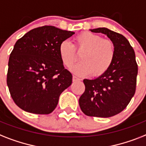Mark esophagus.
Instances as JSON below:
<instances>
[{"label": "esophagus", "mask_w": 146, "mask_h": 146, "mask_svg": "<svg viewBox=\"0 0 146 146\" xmlns=\"http://www.w3.org/2000/svg\"><path fill=\"white\" fill-rule=\"evenodd\" d=\"M79 78H77L76 76H73V82H77V81H79Z\"/></svg>", "instance_id": "esophagus-1"}]
</instances>
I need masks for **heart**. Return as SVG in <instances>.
I'll return each instance as SVG.
<instances>
[{
	"label": "heart",
	"mask_w": 146,
	"mask_h": 146,
	"mask_svg": "<svg viewBox=\"0 0 146 146\" xmlns=\"http://www.w3.org/2000/svg\"><path fill=\"white\" fill-rule=\"evenodd\" d=\"M75 47L78 51H84L79 63L71 68L74 74L85 76L93 73L99 76L107 72L112 66L115 55L114 43L104 40L98 34L85 31L75 38ZM75 47L69 40L60 43L58 53L64 66L70 67L77 59Z\"/></svg>",
	"instance_id": "1"
}]
</instances>
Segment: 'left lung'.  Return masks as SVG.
<instances>
[{
	"label": "left lung",
	"mask_w": 146,
	"mask_h": 146,
	"mask_svg": "<svg viewBox=\"0 0 146 146\" xmlns=\"http://www.w3.org/2000/svg\"><path fill=\"white\" fill-rule=\"evenodd\" d=\"M90 31L106 34L114 43L115 55L107 72L94 79H84L79 106L88 116L109 118L123 111L134 95L138 66L134 50L123 35L106 28Z\"/></svg>",
	"instance_id": "1"
}]
</instances>
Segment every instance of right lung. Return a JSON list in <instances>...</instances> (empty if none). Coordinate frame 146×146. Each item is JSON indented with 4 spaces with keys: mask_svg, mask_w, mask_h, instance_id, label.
<instances>
[{
    "mask_svg": "<svg viewBox=\"0 0 146 146\" xmlns=\"http://www.w3.org/2000/svg\"><path fill=\"white\" fill-rule=\"evenodd\" d=\"M74 34L46 25L16 41L9 55L7 83L13 101L24 111L49 114L72 84V74L61 62L58 47Z\"/></svg>",
    "mask_w": 146,
    "mask_h": 146,
    "instance_id": "right-lung-1",
    "label": "right lung"
}]
</instances>
